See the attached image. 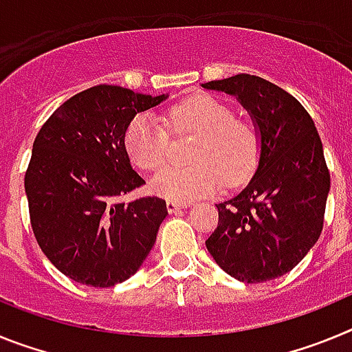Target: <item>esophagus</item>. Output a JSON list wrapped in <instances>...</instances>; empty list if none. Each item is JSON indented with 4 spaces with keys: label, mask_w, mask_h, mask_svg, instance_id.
<instances>
[{
    "label": "esophagus",
    "mask_w": 352,
    "mask_h": 352,
    "mask_svg": "<svg viewBox=\"0 0 352 352\" xmlns=\"http://www.w3.org/2000/svg\"><path fill=\"white\" fill-rule=\"evenodd\" d=\"M185 206L186 204L178 203V201H167V210H169V213H178V211H182Z\"/></svg>",
    "instance_id": "1"
}]
</instances>
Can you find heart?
Segmentation results:
<instances>
[{
  "instance_id": "heart-1",
  "label": "heart",
  "mask_w": 352,
  "mask_h": 352,
  "mask_svg": "<svg viewBox=\"0 0 352 352\" xmlns=\"http://www.w3.org/2000/svg\"><path fill=\"white\" fill-rule=\"evenodd\" d=\"M166 121L178 135L197 133V141L190 153L192 166H167L155 174V194L188 201L219 190L222 182L227 186L241 185L256 170L259 132L252 121L234 118L226 102L199 93L167 109ZM125 149L133 166L157 170L169 158V130L153 114H139L126 126Z\"/></svg>"
}]
</instances>
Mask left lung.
Instances as JSON below:
<instances>
[{
	"label": "left lung",
	"mask_w": 352,
	"mask_h": 352,
	"mask_svg": "<svg viewBox=\"0 0 352 352\" xmlns=\"http://www.w3.org/2000/svg\"><path fill=\"white\" fill-rule=\"evenodd\" d=\"M203 86L234 95L261 132L256 174L236 197L217 204L219 226L206 248L238 280L278 278L321 236L329 192L321 138L307 109L263 77L238 74Z\"/></svg>",
	"instance_id": "obj_1"
}]
</instances>
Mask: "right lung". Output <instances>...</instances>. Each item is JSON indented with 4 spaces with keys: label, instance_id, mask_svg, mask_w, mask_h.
Segmentation results:
<instances>
[{
    "label": "right lung",
    "instance_id": "add662e5",
    "mask_svg": "<svg viewBox=\"0 0 352 352\" xmlns=\"http://www.w3.org/2000/svg\"><path fill=\"white\" fill-rule=\"evenodd\" d=\"M164 98L93 86L61 104L36 133L24 174L31 229L72 280L113 287L138 272L153 248L166 201L120 197L144 185L126 155V126Z\"/></svg>",
    "mask_w": 352,
    "mask_h": 352
}]
</instances>
